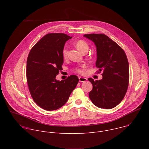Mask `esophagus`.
Returning <instances> with one entry per match:
<instances>
[{
    "instance_id": "esophagus-1",
    "label": "esophagus",
    "mask_w": 149,
    "mask_h": 149,
    "mask_svg": "<svg viewBox=\"0 0 149 149\" xmlns=\"http://www.w3.org/2000/svg\"><path fill=\"white\" fill-rule=\"evenodd\" d=\"M87 80V78H83V77H79V82H85Z\"/></svg>"
}]
</instances>
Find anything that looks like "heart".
I'll return each mask as SVG.
<instances>
[{
    "label": "heart",
    "mask_w": 149,
    "mask_h": 149,
    "mask_svg": "<svg viewBox=\"0 0 149 149\" xmlns=\"http://www.w3.org/2000/svg\"><path fill=\"white\" fill-rule=\"evenodd\" d=\"M75 47L82 54L84 52H87L89 48V45L86 41L84 40H78L75 42ZM62 55L65 58H67L68 56V49L67 47H64L62 50ZM85 68V65H82L80 68H77L75 69V72H77L78 74H82L84 73V69Z\"/></svg>",
    "instance_id": "b5f03b06"
}]
</instances>
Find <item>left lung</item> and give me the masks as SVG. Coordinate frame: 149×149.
Instances as JSON below:
<instances>
[{"instance_id":"8db88e82","label":"left lung","mask_w":149,"mask_h":149,"mask_svg":"<svg viewBox=\"0 0 149 149\" xmlns=\"http://www.w3.org/2000/svg\"><path fill=\"white\" fill-rule=\"evenodd\" d=\"M94 42L97 48L95 62L97 73L102 72V79L94 81L89 93L92 102L101 109H111L124 98L129 83V65L123 48L109 36L102 33L85 34Z\"/></svg>"}]
</instances>
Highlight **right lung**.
Returning a JSON list of instances; mask_svg holds the SVG:
<instances>
[{
  "label": "right lung",
  "instance_id": "1",
  "mask_svg": "<svg viewBox=\"0 0 149 149\" xmlns=\"http://www.w3.org/2000/svg\"><path fill=\"white\" fill-rule=\"evenodd\" d=\"M72 37L62 33H50L31 49L26 62V79L31 95L42 109L57 110L64 105L78 82L72 75L61 81L56 76L62 70V50Z\"/></svg>",
  "mask_w": 149,
  "mask_h": 149
}]
</instances>
